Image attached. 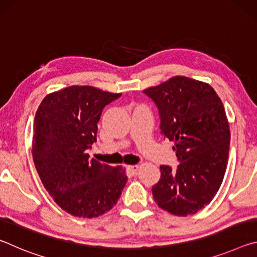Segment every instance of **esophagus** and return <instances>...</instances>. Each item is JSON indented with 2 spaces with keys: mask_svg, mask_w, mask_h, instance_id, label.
I'll list each match as a JSON object with an SVG mask.
<instances>
[{
  "mask_svg": "<svg viewBox=\"0 0 257 257\" xmlns=\"http://www.w3.org/2000/svg\"><path fill=\"white\" fill-rule=\"evenodd\" d=\"M139 169V165H128V170L133 173H136Z\"/></svg>",
  "mask_w": 257,
  "mask_h": 257,
  "instance_id": "34e87169",
  "label": "esophagus"
}]
</instances>
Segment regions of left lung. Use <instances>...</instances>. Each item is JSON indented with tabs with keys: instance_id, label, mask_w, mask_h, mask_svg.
<instances>
[{
	"instance_id": "1",
	"label": "left lung",
	"mask_w": 257,
	"mask_h": 257,
	"mask_svg": "<svg viewBox=\"0 0 257 257\" xmlns=\"http://www.w3.org/2000/svg\"><path fill=\"white\" fill-rule=\"evenodd\" d=\"M155 102L164 138L180 164L161 165L152 188L156 204L173 215L195 214L210 204L227 169L230 128L223 104L207 82L175 76L143 90Z\"/></svg>"
}]
</instances>
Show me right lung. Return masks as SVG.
<instances>
[{"mask_svg":"<svg viewBox=\"0 0 257 257\" xmlns=\"http://www.w3.org/2000/svg\"><path fill=\"white\" fill-rule=\"evenodd\" d=\"M121 93L93 86H70L47 94L37 108L32 154L54 202L78 217L92 219L115 205L127 182L122 167L89 160L97 122L105 105Z\"/></svg>","mask_w":257,"mask_h":257,"instance_id":"1","label":"right lung"}]
</instances>
